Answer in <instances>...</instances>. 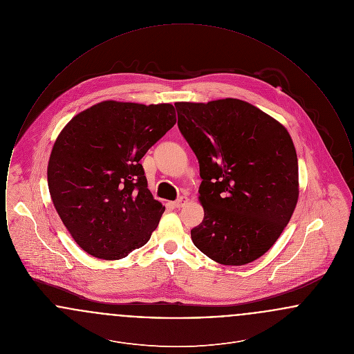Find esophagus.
Masks as SVG:
<instances>
[{"mask_svg":"<svg viewBox=\"0 0 354 354\" xmlns=\"http://www.w3.org/2000/svg\"><path fill=\"white\" fill-rule=\"evenodd\" d=\"M187 203H188V198H185V196H180L179 199H176L175 202L172 203V205H174L175 208H182V207H185Z\"/></svg>","mask_w":354,"mask_h":354,"instance_id":"34e87169","label":"esophagus"}]
</instances>
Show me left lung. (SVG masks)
<instances>
[{"instance_id":"left-lung-1","label":"left lung","mask_w":354,"mask_h":354,"mask_svg":"<svg viewBox=\"0 0 354 354\" xmlns=\"http://www.w3.org/2000/svg\"><path fill=\"white\" fill-rule=\"evenodd\" d=\"M178 127L195 152L202 183L198 250L224 266H244L270 250L299 199L290 135L248 102H176Z\"/></svg>"}]
</instances>
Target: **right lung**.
<instances>
[{"mask_svg":"<svg viewBox=\"0 0 354 354\" xmlns=\"http://www.w3.org/2000/svg\"><path fill=\"white\" fill-rule=\"evenodd\" d=\"M175 123L169 103L104 101L58 135L48 166L51 201L84 252L118 260L150 240L165 207L139 160Z\"/></svg>","mask_w":354,"mask_h":354,"instance_id":"obj_1","label":"right lung"}]
</instances>
